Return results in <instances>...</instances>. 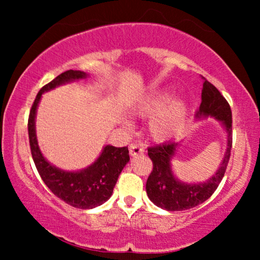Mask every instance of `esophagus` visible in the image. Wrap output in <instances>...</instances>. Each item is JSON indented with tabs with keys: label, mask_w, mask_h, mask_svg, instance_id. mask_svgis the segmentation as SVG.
I'll return each mask as SVG.
<instances>
[{
	"label": "esophagus",
	"mask_w": 260,
	"mask_h": 260,
	"mask_svg": "<svg viewBox=\"0 0 260 260\" xmlns=\"http://www.w3.org/2000/svg\"><path fill=\"white\" fill-rule=\"evenodd\" d=\"M130 155L131 156H137V155H142L144 152V148L142 145L137 144V143H133L130 144Z\"/></svg>",
	"instance_id": "34e87169"
}]
</instances>
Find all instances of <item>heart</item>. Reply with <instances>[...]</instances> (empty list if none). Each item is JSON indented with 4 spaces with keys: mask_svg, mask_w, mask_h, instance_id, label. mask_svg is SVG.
I'll list each match as a JSON object with an SVG mask.
<instances>
[{
    "mask_svg": "<svg viewBox=\"0 0 260 260\" xmlns=\"http://www.w3.org/2000/svg\"><path fill=\"white\" fill-rule=\"evenodd\" d=\"M170 90L156 91L142 98L134 106V115L150 117L148 134L155 142H167L179 135L187 122L189 108L183 98H172ZM124 125L131 127V123L124 120Z\"/></svg>",
    "mask_w": 260,
    "mask_h": 260,
    "instance_id": "1",
    "label": "heart"
}]
</instances>
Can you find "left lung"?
Returning a JSON list of instances; mask_svg holds the SVG:
<instances>
[{"mask_svg": "<svg viewBox=\"0 0 260 260\" xmlns=\"http://www.w3.org/2000/svg\"><path fill=\"white\" fill-rule=\"evenodd\" d=\"M208 117L221 122L227 134V148L218 170L205 182L187 183L174 175L172 161L179 147L177 142H167L148 148V155L154 167L147 180L145 189L149 199L157 207L172 212L193 208L211 198L221 182L232 148V111L218 88L205 79L201 104L195 113V118L205 119Z\"/></svg>", "mask_w": 260, "mask_h": 260, "instance_id": "left-lung-1", "label": "left lung"}]
</instances>
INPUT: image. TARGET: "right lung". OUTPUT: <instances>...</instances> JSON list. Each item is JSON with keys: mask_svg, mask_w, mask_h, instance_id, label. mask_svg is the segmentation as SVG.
Returning <instances> with one entry per match:
<instances>
[{"mask_svg": "<svg viewBox=\"0 0 260 260\" xmlns=\"http://www.w3.org/2000/svg\"><path fill=\"white\" fill-rule=\"evenodd\" d=\"M87 77L88 74L83 71L73 70L59 74L55 79L39 91L28 118V135L31 156L42 181L55 197L61 199L72 207L81 209L94 208L111 198L119 174L130 159L127 147L116 148L112 145H105L102 154L91 166L78 172H66L53 166L42 155L37 140L35 117L42 93L60 85L85 79Z\"/></svg>", "mask_w": 260, "mask_h": 260, "instance_id": "add662e5", "label": "right lung"}]
</instances>
